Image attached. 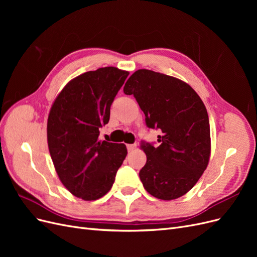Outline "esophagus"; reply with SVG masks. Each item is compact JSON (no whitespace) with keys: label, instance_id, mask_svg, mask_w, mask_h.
Instances as JSON below:
<instances>
[{"label":"esophagus","instance_id":"obj_1","mask_svg":"<svg viewBox=\"0 0 257 257\" xmlns=\"http://www.w3.org/2000/svg\"><path fill=\"white\" fill-rule=\"evenodd\" d=\"M136 147H137V145H126V148H127V150H128V152H131V151H133L134 149H136Z\"/></svg>","mask_w":257,"mask_h":257}]
</instances>
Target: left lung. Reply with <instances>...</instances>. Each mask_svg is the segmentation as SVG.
Listing matches in <instances>:
<instances>
[{"label": "left lung", "mask_w": 257, "mask_h": 257, "mask_svg": "<svg viewBox=\"0 0 257 257\" xmlns=\"http://www.w3.org/2000/svg\"><path fill=\"white\" fill-rule=\"evenodd\" d=\"M134 95L160 145L143 143L146 165L139 178L146 191L163 200L188 193L208 166L211 138L207 109L190 84L173 76L138 69L123 89Z\"/></svg>", "instance_id": "8db88e82"}]
</instances>
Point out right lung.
I'll use <instances>...</instances> for the list:
<instances>
[{
    "label": "right lung",
    "instance_id": "add662e5",
    "mask_svg": "<svg viewBox=\"0 0 257 257\" xmlns=\"http://www.w3.org/2000/svg\"><path fill=\"white\" fill-rule=\"evenodd\" d=\"M128 74L113 66L83 73L66 83L50 108L47 142L54 168L62 184L83 200L109 192L127 154L124 144L98 136Z\"/></svg>",
    "mask_w": 257,
    "mask_h": 257
}]
</instances>
